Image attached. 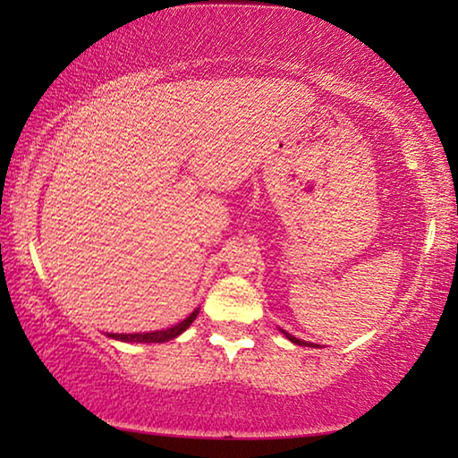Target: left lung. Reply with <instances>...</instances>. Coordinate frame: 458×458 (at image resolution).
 <instances>
[{"mask_svg": "<svg viewBox=\"0 0 458 458\" xmlns=\"http://www.w3.org/2000/svg\"><path fill=\"white\" fill-rule=\"evenodd\" d=\"M281 333H283V335H284L286 339H289V341H293V344H294V345H303V347H317L315 344H309V341H303V339H297V337H294V335H291V333H286V331H283V329H281Z\"/></svg>", "mask_w": 458, "mask_h": 458, "instance_id": "left-lung-1", "label": "left lung"}]
</instances>
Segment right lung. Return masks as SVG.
Masks as SVG:
<instances>
[{"mask_svg":"<svg viewBox=\"0 0 458 458\" xmlns=\"http://www.w3.org/2000/svg\"><path fill=\"white\" fill-rule=\"evenodd\" d=\"M199 309H193V311L185 317L182 323L174 325V327L159 329V331H147V333H106V337L125 341V344H165L169 339H175L177 335L190 327V325L196 321Z\"/></svg>","mask_w":458,"mask_h":458,"instance_id":"1","label":"right lung"}]
</instances>
